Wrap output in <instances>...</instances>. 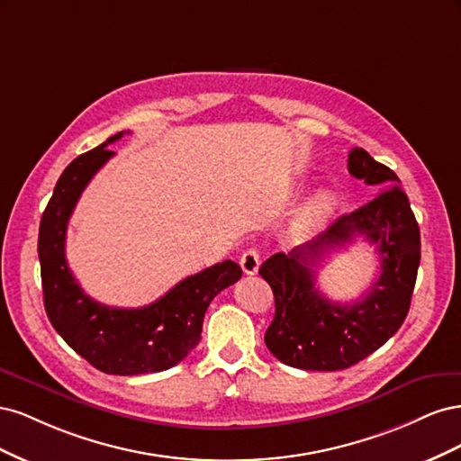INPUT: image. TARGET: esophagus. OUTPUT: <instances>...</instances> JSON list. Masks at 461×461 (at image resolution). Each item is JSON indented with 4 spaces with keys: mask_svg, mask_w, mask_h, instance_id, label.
<instances>
[{
    "mask_svg": "<svg viewBox=\"0 0 461 461\" xmlns=\"http://www.w3.org/2000/svg\"><path fill=\"white\" fill-rule=\"evenodd\" d=\"M240 267L246 275H256L259 269V254L256 248H249L240 256Z\"/></svg>",
    "mask_w": 461,
    "mask_h": 461,
    "instance_id": "esophagus-1",
    "label": "esophagus"
}]
</instances>
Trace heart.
<instances>
[{
    "instance_id": "heart-1",
    "label": "heart",
    "mask_w": 461,
    "mask_h": 461,
    "mask_svg": "<svg viewBox=\"0 0 461 461\" xmlns=\"http://www.w3.org/2000/svg\"><path fill=\"white\" fill-rule=\"evenodd\" d=\"M332 209H334V198L330 192L315 194V196L300 209V213L296 217V225H294L296 232L300 236L312 234L329 219Z\"/></svg>"
}]
</instances>
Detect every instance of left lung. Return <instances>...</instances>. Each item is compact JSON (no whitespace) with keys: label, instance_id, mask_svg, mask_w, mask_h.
Segmentation results:
<instances>
[{"label":"left lung","instance_id":"obj_1","mask_svg":"<svg viewBox=\"0 0 461 461\" xmlns=\"http://www.w3.org/2000/svg\"><path fill=\"white\" fill-rule=\"evenodd\" d=\"M352 176L376 186L356 212L339 217L317 239L275 254L259 267L275 296V317L265 332L269 352L290 367L339 371L356 366L393 337L410 312L421 236L400 178L364 148L348 156ZM356 235L375 246L382 275L364 298L352 304L327 301L314 286L312 267L330 249Z\"/></svg>","mask_w":461,"mask_h":461}]
</instances>
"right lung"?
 I'll return each mask as SVG.
<instances>
[{
	"instance_id": "right-lung-1",
	"label": "right lung",
	"mask_w": 461,
	"mask_h": 461,
	"mask_svg": "<svg viewBox=\"0 0 461 461\" xmlns=\"http://www.w3.org/2000/svg\"><path fill=\"white\" fill-rule=\"evenodd\" d=\"M122 132L68 163L40 221L38 258L44 308L53 329L90 366L107 375H144L180 364L202 339L209 303L242 276L239 263L225 259L186 276L144 308H109L80 288L65 259L67 225L82 190L115 156L107 149Z\"/></svg>"
}]
</instances>
